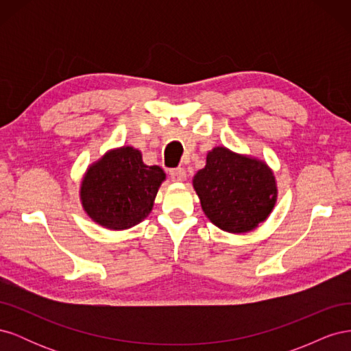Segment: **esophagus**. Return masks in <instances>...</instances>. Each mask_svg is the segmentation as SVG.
Instances as JSON below:
<instances>
[{
	"label": "esophagus",
	"instance_id": "1",
	"mask_svg": "<svg viewBox=\"0 0 351 351\" xmlns=\"http://www.w3.org/2000/svg\"><path fill=\"white\" fill-rule=\"evenodd\" d=\"M169 176H171V178L174 180V182H184L187 174H186V169L184 168L178 167V168L171 169V171H169Z\"/></svg>",
	"mask_w": 351,
	"mask_h": 351
}]
</instances>
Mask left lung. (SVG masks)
<instances>
[{
  "label": "left lung",
  "mask_w": 351,
  "mask_h": 351,
  "mask_svg": "<svg viewBox=\"0 0 351 351\" xmlns=\"http://www.w3.org/2000/svg\"><path fill=\"white\" fill-rule=\"evenodd\" d=\"M193 186L206 217L228 232L256 228L277 200L275 178L267 164L221 146L208 154Z\"/></svg>",
  "instance_id": "8db88e82"
}]
</instances>
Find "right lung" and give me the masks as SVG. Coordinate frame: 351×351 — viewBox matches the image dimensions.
Returning a JSON list of instances; mask_svg holds the SVG:
<instances>
[{"instance_id":"obj_1","label":"right lung","mask_w":351,"mask_h":351,"mask_svg":"<svg viewBox=\"0 0 351 351\" xmlns=\"http://www.w3.org/2000/svg\"><path fill=\"white\" fill-rule=\"evenodd\" d=\"M164 180L162 168L145 165L142 154L125 146L88 169L80 189L82 204L98 224L110 230L130 228L149 215Z\"/></svg>"}]
</instances>
